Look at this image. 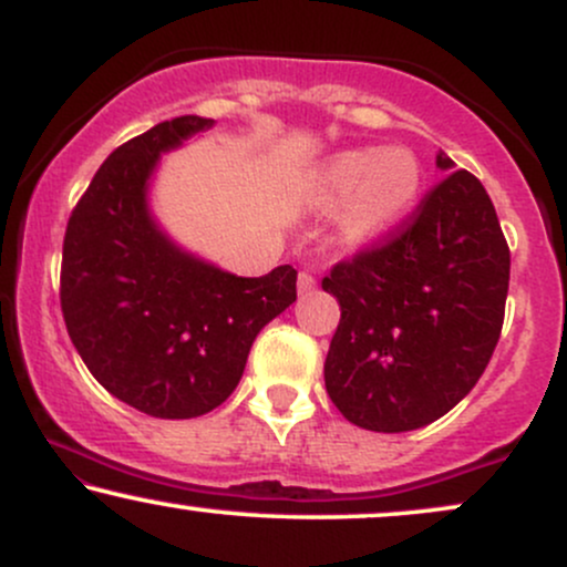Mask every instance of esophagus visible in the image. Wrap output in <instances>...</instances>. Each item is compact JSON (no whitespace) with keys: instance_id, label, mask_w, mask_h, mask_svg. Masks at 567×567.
I'll return each instance as SVG.
<instances>
[{"instance_id":"34e87169","label":"esophagus","mask_w":567,"mask_h":567,"mask_svg":"<svg viewBox=\"0 0 567 567\" xmlns=\"http://www.w3.org/2000/svg\"><path fill=\"white\" fill-rule=\"evenodd\" d=\"M317 288V279L309 275V271H301V275H298V292H301V296H306V292H311Z\"/></svg>"}]
</instances>
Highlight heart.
Returning a JSON list of instances; mask_svg holds the SVG:
<instances>
[{
	"mask_svg": "<svg viewBox=\"0 0 567 567\" xmlns=\"http://www.w3.org/2000/svg\"><path fill=\"white\" fill-rule=\"evenodd\" d=\"M421 188V165L402 146L349 148L324 162L317 192L324 207H340L338 231L347 245L383 237L413 210Z\"/></svg>",
	"mask_w": 567,
	"mask_h": 567,
	"instance_id": "obj_1",
	"label": "heart"
}]
</instances>
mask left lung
<instances>
[{"instance_id": "obj_1", "label": "left lung", "mask_w": 567, "mask_h": 567, "mask_svg": "<svg viewBox=\"0 0 567 567\" xmlns=\"http://www.w3.org/2000/svg\"><path fill=\"white\" fill-rule=\"evenodd\" d=\"M383 245L333 266L322 290L341 322L324 389L370 432H413L458 405L485 373L504 324L509 245L485 186L454 171Z\"/></svg>"}]
</instances>
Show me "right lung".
I'll return each mask as SVG.
<instances>
[{"mask_svg": "<svg viewBox=\"0 0 567 567\" xmlns=\"http://www.w3.org/2000/svg\"><path fill=\"white\" fill-rule=\"evenodd\" d=\"M213 127L175 116L109 154L63 237L61 309L95 381L154 419L226 402L264 324L296 301L298 271L237 277L184 250L148 210L162 154Z\"/></svg>", "mask_w": 567, "mask_h": 567, "instance_id": "1", "label": "right lung"}]
</instances>
